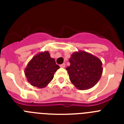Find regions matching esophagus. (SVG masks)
<instances>
[{"mask_svg":"<svg viewBox=\"0 0 124 124\" xmlns=\"http://www.w3.org/2000/svg\"><path fill=\"white\" fill-rule=\"evenodd\" d=\"M65 66H66L65 63H63V64H61V65H60V67H61V68H65Z\"/></svg>","mask_w":124,"mask_h":124,"instance_id":"obj_1","label":"esophagus"}]
</instances>
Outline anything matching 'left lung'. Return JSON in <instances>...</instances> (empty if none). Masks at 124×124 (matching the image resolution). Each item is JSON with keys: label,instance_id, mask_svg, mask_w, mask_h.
Segmentation results:
<instances>
[{"label": "left lung", "instance_id": "left-lung-1", "mask_svg": "<svg viewBox=\"0 0 124 124\" xmlns=\"http://www.w3.org/2000/svg\"><path fill=\"white\" fill-rule=\"evenodd\" d=\"M70 66L66 68L70 79L79 90H86L95 86L102 73V61L86 51L74 52L69 59Z\"/></svg>", "mask_w": 124, "mask_h": 124}]
</instances>
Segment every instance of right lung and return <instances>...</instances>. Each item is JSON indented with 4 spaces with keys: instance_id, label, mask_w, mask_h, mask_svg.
<instances>
[{
    "instance_id": "1",
    "label": "right lung",
    "mask_w": 124,
    "mask_h": 124,
    "mask_svg": "<svg viewBox=\"0 0 124 124\" xmlns=\"http://www.w3.org/2000/svg\"><path fill=\"white\" fill-rule=\"evenodd\" d=\"M60 68L48 51L34 56L25 69V75L31 86L44 88L51 82L54 74Z\"/></svg>"
}]
</instances>
